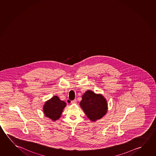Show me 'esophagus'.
<instances>
[{
  "label": "esophagus",
  "mask_w": 156,
  "mask_h": 156,
  "mask_svg": "<svg viewBox=\"0 0 156 156\" xmlns=\"http://www.w3.org/2000/svg\"><path fill=\"white\" fill-rule=\"evenodd\" d=\"M71 103L72 104H77V100H76V99H74L73 101H71Z\"/></svg>",
  "instance_id": "obj_1"
}]
</instances>
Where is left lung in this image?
Returning <instances> with one entry per match:
<instances>
[{"mask_svg":"<svg viewBox=\"0 0 156 156\" xmlns=\"http://www.w3.org/2000/svg\"><path fill=\"white\" fill-rule=\"evenodd\" d=\"M80 105L92 121L103 117L107 112L108 105L105 99L101 94H97L91 91H87L82 97Z\"/></svg>","mask_w":156,"mask_h":156,"instance_id":"left-lung-1","label":"left lung"}]
</instances>
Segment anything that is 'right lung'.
<instances>
[{
	"label": "right lung",
	"mask_w": 156,
	"mask_h": 156,
	"mask_svg": "<svg viewBox=\"0 0 156 156\" xmlns=\"http://www.w3.org/2000/svg\"><path fill=\"white\" fill-rule=\"evenodd\" d=\"M66 103L60 101L57 96H54L50 100L46 102L44 106V112L46 117L53 120H56L60 118Z\"/></svg>",
	"instance_id": "add662e5"
}]
</instances>
